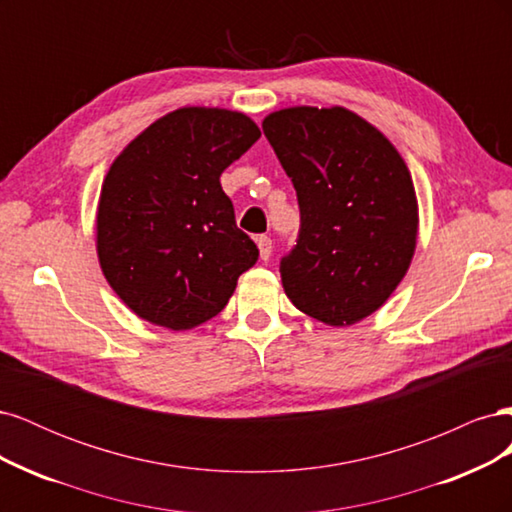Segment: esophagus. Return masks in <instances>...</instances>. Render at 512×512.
<instances>
[{"label": "esophagus", "mask_w": 512, "mask_h": 512, "mask_svg": "<svg viewBox=\"0 0 512 512\" xmlns=\"http://www.w3.org/2000/svg\"><path fill=\"white\" fill-rule=\"evenodd\" d=\"M256 243H258V250H260V258H262V260H269V256H271V252H273V241H271V237L260 235V237H256Z\"/></svg>", "instance_id": "obj_1"}]
</instances>
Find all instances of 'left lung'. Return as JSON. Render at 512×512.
<instances>
[{
	"mask_svg": "<svg viewBox=\"0 0 512 512\" xmlns=\"http://www.w3.org/2000/svg\"><path fill=\"white\" fill-rule=\"evenodd\" d=\"M262 132L297 190L301 226L280 260L288 299L331 327L391 297L416 245V194L397 149L342 106L271 113Z\"/></svg>",
	"mask_w": 512,
	"mask_h": 512,
	"instance_id": "obj_1",
	"label": "left lung"
}]
</instances>
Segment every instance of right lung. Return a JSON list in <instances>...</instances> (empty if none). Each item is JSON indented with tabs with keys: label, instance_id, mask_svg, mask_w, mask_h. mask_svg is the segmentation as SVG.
Wrapping results in <instances>:
<instances>
[{
	"label": "right lung",
	"instance_id": "add662e5",
	"mask_svg": "<svg viewBox=\"0 0 512 512\" xmlns=\"http://www.w3.org/2000/svg\"><path fill=\"white\" fill-rule=\"evenodd\" d=\"M260 138L224 108H179L123 149L104 179L98 256L136 316L173 331L218 316L256 243L237 226L220 175Z\"/></svg>",
	"mask_w": 512,
	"mask_h": 512
}]
</instances>
